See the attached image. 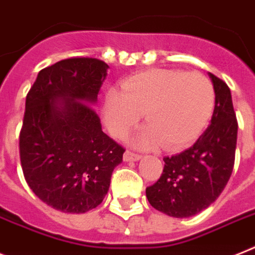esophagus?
Wrapping results in <instances>:
<instances>
[{"mask_svg": "<svg viewBox=\"0 0 255 255\" xmlns=\"http://www.w3.org/2000/svg\"><path fill=\"white\" fill-rule=\"evenodd\" d=\"M140 155L139 153H135V152H131V151H126L124 153V161H136L140 159Z\"/></svg>", "mask_w": 255, "mask_h": 255, "instance_id": "obj_1", "label": "esophagus"}]
</instances>
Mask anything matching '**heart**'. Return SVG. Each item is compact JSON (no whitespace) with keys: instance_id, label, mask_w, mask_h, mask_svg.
Returning <instances> with one entry per match:
<instances>
[{"instance_id":"b5f03b06","label":"heart","mask_w":255,"mask_h":255,"mask_svg":"<svg viewBox=\"0 0 255 255\" xmlns=\"http://www.w3.org/2000/svg\"><path fill=\"white\" fill-rule=\"evenodd\" d=\"M214 104V86L203 74L156 69L125 81L121 92L109 91L103 119L108 131L121 138L143 113L147 125L135 132L132 143L140 148L163 144L178 150L201 134Z\"/></svg>"}]
</instances>
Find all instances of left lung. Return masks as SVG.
<instances>
[{
    "label": "left lung",
    "mask_w": 255,
    "mask_h": 255,
    "mask_svg": "<svg viewBox=\"0 0 255 255\" xmlns=\"http://www.w3.org/2000/svg\"><path fill=\"white\" fill-rule=\"evenodd\" d=\"M215 91L211 123L184 152L164 157L160 178L146 189L150 205L172 218H190L215 202L235 164L237 120L228 86L208 73Z\"/></svg>",
    "instance_id": "8db88e82"
}]
</instances>
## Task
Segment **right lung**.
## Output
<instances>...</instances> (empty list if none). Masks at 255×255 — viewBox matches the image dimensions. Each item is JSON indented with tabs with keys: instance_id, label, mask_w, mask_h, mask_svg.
I'll return each instance as SVG.
<instances>
[{
	"instance_id": "obj_1",
	"label": "right lung",
	"mask_w": 255,
	"mask_h": 255,
	"mask_svg": "<svg viewBox=\"0 0 255 255\" xmlns=\"http://www.w3.org/2000/svg\"><path fill=\"white\" fill-rule=\"evenodd\" d=\"M104 61L67 58L39 71L26 98L19 136L27 184L44 203L85 214L107 195L123 147L102 130L94 105L107 78Z\"/></svg>"
}]
</instances>
